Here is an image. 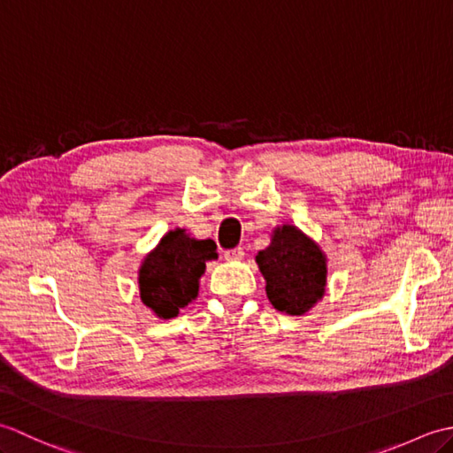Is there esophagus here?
<instances>
[{
    "label": "esophagus",
    "instance_id": "esophagus-1",
    "mask_svg": "<svg viewBox=\"0 0 453 453\" xmlns=\"http://www.w3.org/2000/svg\"><path fill=\"white\" fill-rule=\"evenodd\" d=\"M243 255H245V251H243V247H235V249H229V251H226V253H224V257H226V261H232V263H237V261H242V258H243Z\"/></svg>",
    "mask_w": 453,
    "mask_h": 453
}]
</instances>
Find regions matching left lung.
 Wrapping results in <instances>:
<instances>
[{
	"label": "left lung",
	"mask_w": 453,
	"mask_h": 453,
	"mask_svg": "<svg viewBox=\"0 0 453 453\" xmlns=\"http://www.w3.org/2000/svg\"><path fill=\"white\" fill-rule=\"evenodd\" d=\"M266 280V296L278 311L303 315L325 296L326 257L302 229L274 227L271 245L255 257Z\"/></svg>",
	"instance_id": "8db88e82"
}]
</instances>
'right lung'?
<instances>
[{"instance_id": "add662e5", "label": "right lung", "mask_w": 453, "mask_h": 453, "mask_svg": "<svg viewBox=\"0 0 453 453\" xmlns=\"http://www.w3.org/2000/svg\"><path fill=\"white\" fill-rule=\"evenodd\" d=\"M218 258L211 239H195L185 229H171L146 255L138 273L140 297L159 319L177 317L198 296L206 263Z\"/></svg>"}]
</instances>
